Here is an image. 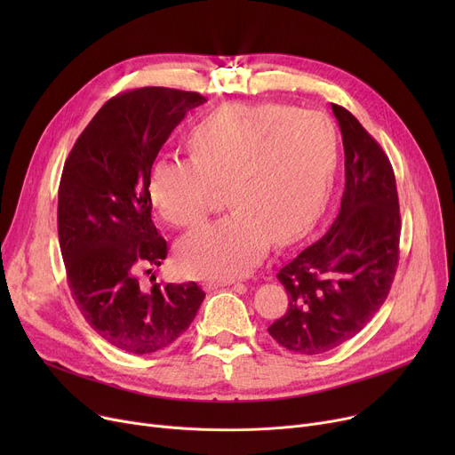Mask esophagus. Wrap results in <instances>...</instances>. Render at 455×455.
Wrapping results in <instances>:
<instances>
[{"label":"esophagus","mask_w":455,"mask_h":455,"mask_svg":"<svg viewBox=\"0 0 455 455\" xmlns=\"http://www.w3.org/2000/svg\"><path fill=\"white\" fill-rule=\"evenodd\" d=\"M230 283H234L232 280H215V282H208L206 285L208 288H225V285H230Z\"/></svg>","instance_id":"1"}]
</instances>
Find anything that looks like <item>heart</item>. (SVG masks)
I'll return each mask as SVG.
<instances>
[{
  "label": "heart",
  "instance_id": "b5f03b06",
  "mask_svg": "<svg viewBox=\"0 0 455 455\" xmlns=\"http://www.w3.org/2000/svg\"><path fill=\"white\" fill-rule=\"evenodd\" d=\"M189 156L153 162L149 196L162 218L194 227L227 188V218L179 247L180 267L201 278L249 273L269 243L285 245L323 213L338 167V132L314 110L278 103H227L189 132Z\"/></svg>",
  "mask_w": 455,
  "mask_h": 455
}]
</instances>
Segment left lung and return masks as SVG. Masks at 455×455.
Returning a JSON list of instances; mask_svg holds the SVG:
<instances>
[{
  "instance_id": "left-lung-1",
  "label": "left lung",
  "mask_w": 455,
  "mask_h": 455,
  "mask_svg": "<svg viewBox=\"0 0 455 455\" xmlns=\"http://www.w3.org/2000/svg\"><path fill=\"white\" fill-rule=\"evenodd\" d=\"M345 148L336 221L280 271L288 312L267 330L297 354L315 355L354 338L386 302L398 267L400 208L393 165L343 107L331 105Z\"/></svg>"
}]
</instances>
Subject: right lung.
<instances>
[{"instance_id":"add662e5","label":"right lung","mask_w":455,"mask_h":455,"mask_svg":"<svg viewBox=\"0 0 455 455\" xmlns=\"http://www.w3.org/2000/svg\"><path fill=\"white\" fill-rule=\"evenodd\" d=\"M204 101L164 86L117 93L64 162L57 221L71 297L105 341L131 354L173 345L204 299L196 282L140 283V273L167 256L151 220L153 162L186 112Z\"/></svg>"}]
</instances>
